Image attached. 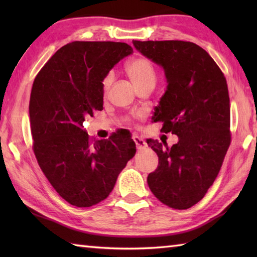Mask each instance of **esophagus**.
Returning <instances> with one entry per match:
<instances>
[{
  "mask_svg": "<svg viewBox=\"0 0 257 257\" xmlns=\"http://www.w3.org/2000/svg\"><path fill=\"white\" fill-rule=\"evenodd\" d=\"M134 141L136 143V146H137V148H138L139 150L145 149L146 147H147L146 141H145L143 138L138 137V136H135V137H134Z\"/></svg>",
  "mask_w": 257,
  "mask_h": 257,
  "instance_id": "34e87169",
  "label": "esophagus"
}]
</instances>
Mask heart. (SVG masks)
I'll return each instance as SVG.
<instances>
[{
    "label": "heart",
    "instance_id": "heart-1",
    "mask_svg": "<svg viewBox=\"0 0 257 257\" xmlns=\"http://www.w3.org/2000/svg\"><path fill=\"white\" fill-rule=\"evenodd\" d=\"M125 72H127L130 79L133 80L137 89L140 90L145 87H154L157 79L156 68L148 58L146 57H136L125 65ZM112 81V75L108 74L102 79V91L107 94L110 88Z\"/></svg>",
    "mask_w": 257,
    "mask_h": 257
}]
</instances>
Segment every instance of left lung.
I'll list each match as a JSON object with an SVG mask.
<instances>
[{
	"instance_id": "left-lung-1",
	"label": "left lung",
	"mask_w": 257,
	"mask_h": 257,
	"mask_svg": "<svg viewBox=\"0 0 257 257\" xmlns=\"http://www.w3.org/2000/svg\"><path fill=\"white\" fill-rule=\"evenodd\" d=\"M133 43L165 69L167 90L152 121H161L162 133L179 137L172 147L166 141H147L159 158L158 168L147 181L163 204L187 210L203 199L231 144L226 79L207 52L192 42Z\"/></svg>"
}]
</instances>
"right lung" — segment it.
I'll list each match as a JSON object with an SVG mask.
<instances>
[{"label": "right lung", "instance_id": "1", "mask_svg": "<svg viewBox=\"0 0 257 257\" xmlns=\"http://www.w3.org/2000/svg\"><path fill=\"white\" fill-rule=\"evenodd\" d=\"M133 47L120 42H72L54 54L33 83V151L52 187L69 204L89 207L111 192L136 154L129 135L92 140L86 118L102 110V79Z\"/></svg>", "mask_w": 257, "mask_h": 257}]
</instances>
